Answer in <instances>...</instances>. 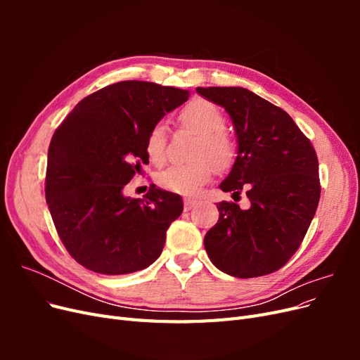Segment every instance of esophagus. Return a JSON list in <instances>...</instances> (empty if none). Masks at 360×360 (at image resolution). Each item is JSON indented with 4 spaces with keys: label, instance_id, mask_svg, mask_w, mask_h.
<instances>
[{
    "label": "esophagus",
    "instance_id": "1",
    "mask_svg": "<svg viewBox=\"0 0 360 360\" xmlns=\"http://www.w3.org/2000/svg\"><path fill=\"white\" fill-rule=\"evenodd\" d=\"M198 201L193 200V198H184V210H191L192 207L197 204Z\"/></svg>",
    "mask_w": 360,
    "mask_h": 360
}]
</instances>
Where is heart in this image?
<instances>
[{"instance_id": "1", "label": "heart", "mask_w": 360, "mask_h": 360, "mask_svg": "<svg viewBox=\"0 0 360 360\" xmlns=\"http://www.w3.org/2000/svg\"><path fill=\"white\" fill-rule=\"evenodd\" d=\"M180 123L198 135L191 163H179L162 171L158 181L167 191L195 195L201 186L209 183L214 169L224 172L230 169L237 158V144L225 130V115L222 111L202 99L191 102L180 112ZM146 150L155 165L167 160V127L158 123L151 127L146 141Z\"/></svg>"}]
</instances>
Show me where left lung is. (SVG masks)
I'll return each mask as SVG.
<instances>
[{"mask_svg": "<svg viewBox=\"0 0 360 360\" xmlns=\"http://www.w3.org/2000/svg\"><path fill=\"white\" fill-rule=\"evenodd\" d=\"M230 114L238 151L224 192L250 201L217 204L219 219L204 246L212 263L236 278L279 270L299 249L320 201L319 159L311 141L279 106L242 86H198Z\"/></svg>", "mask_w": 360, "mask_h": 360, "instance_id": "1", "label": "left lung"}]
</instances>
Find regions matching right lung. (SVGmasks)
<instances>
[{"mask_svg": "<svg viewBox=\"0 0 360 360\" xmlns=\"http://www.w3.org/2000/svg\"><path fill=\"white\" fill-rule=\"evenodd\" d=\"M188 97L155 82H117L84 97L57 127L46 202L64 248L85 269L126 275L162 254L167 230L183 212L180 195L151 188L144 200H132L123 189L148 162L151 127Z\"/></svg>", "mask_w": 360, "mask_h": 360, "instance_id": "right-lung-1", "label": "right lung"}]
</instances>
